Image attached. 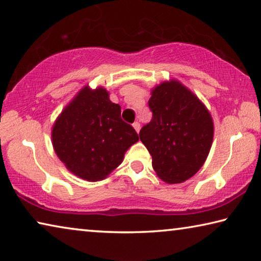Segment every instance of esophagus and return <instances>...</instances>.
<instances>
[{"mask_svg": "<svg viewBox=\"0 0 261 261\" xmlns=\"http://www.w3.org/2000/svg\"><path fill=\"white\" fill-rule=\"evenodd\" d=\"M132 125H134L136 131L139 132V130H140V124H139V122H135L134 124H132Z\"/></svg>", "mask_w": 261, "mask_h": 261, "instance_id": "34e87169", "label": "esophagus"}]
</instances>
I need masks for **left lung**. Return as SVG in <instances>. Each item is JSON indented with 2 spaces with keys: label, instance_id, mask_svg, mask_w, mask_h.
<instances>
[{
  "label": "left lung",
  "instance_id": "left-lung-1",
  "mask_svg": "<svg viewBox=\"0 0 261 261\" xmlns=\"http://www.w3.org/2000/svg\"><path fill=\"white\" fill-rule=\"evenodd\" d=\"M150 123L139 138L152 155L156 175L167 184L188 180L203 166L214 138L208 109L179 81H165L148 100Z\"/></svg>",
  "mask_w": 261,
  "mask_h": 261
}]
</instances>
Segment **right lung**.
<instances>
[{
    "instance_id": "add662e5",
    "label": "right lung",
    "mask_w": 261,
    "mask_h": 261,
    "mask_svg": "<svg viewBox=\"0 0 261 261\" xmlns=\"http://www.w3.org/2000/svg\"><path fill=\"white\" fill-rule=\"evenodd\" d=\"M138 134L121 118V107L98 87L81 89L52 127V144L73 174L98 181L117 168Z\"/></svg>"
}]
</instances>
